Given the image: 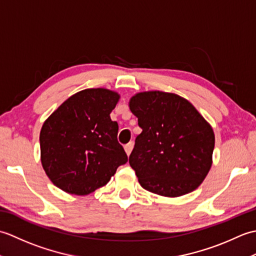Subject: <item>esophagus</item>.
I'll list each match as a JSON object with an SVG mask.
<instances>
[{
	"mask_svg": "<svg viewBox=\"0 0 256 256\" xmlns=\"http://www.w3.org/2000/svg\"><path fill=\"white\" fill-rule=\"evenodd\" d=\"M124 150H125V153H126L128 155L131 154V152H132V150H133V143L130 142L128 144L125 145V146H124Z\"/></svg>",
	"mask_w": 256,
	"mask_h": 256,
	"instance_id": "esophagus-1",
	"label": "esophagus"
}]
</instances>
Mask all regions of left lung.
Returning <instances> with one entry per match:
<instances>
[{
    "instance_id": "1",
    "label": "left lung",
    "mask_w": 256,
    "mask_h": 256,
    "mask_svg": "<svg viewBox=\"0 0 256 256\" xmlns=\"http://www.w3.org/2000/svg\"><path fill=\"white\" fill-rule=\"evenodd\" d=\"M128 106L142 128L128 160L140 186L164 197L197 189L212 165L214 133L210 124L175 94L140 92Z\"/></svg>"
}]
</instances>
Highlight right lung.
<instances>
[{"label":"right lung","instance_id":"obj_1","mask_svg":"<svg viewBox=\"0 0 256 256\" xmlns=\"http://www.w3.org/2000/svg\"><path fill=\"white\" fill-rule=\"evenodd\" d=\"M118 94L86 89L64 101L42 124L40 160L56 187L84 196L104 186L128 155L118 142V125L110 113Z\"/></svg>","mask_w":256,"mask_h":256}]
</instances>
